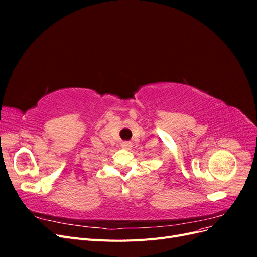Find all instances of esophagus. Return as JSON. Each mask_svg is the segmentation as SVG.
Instances as JSON below:
<instances>
[{"label":"esophagus","instance_id":"1","mask_svg":"<svg viewBox=\"0 0 257 257\" xmlns=\"http://www.w3.org/2000/svg\"><path fill=\"white\" fill-rule=\"evenodd\" d=\"M121 147L123 148V149L130 150L131 148H132V143H131V142H123V143L121 144Z\"/></svg>","mask_w":257,"mask_h":257}]
</instances>
